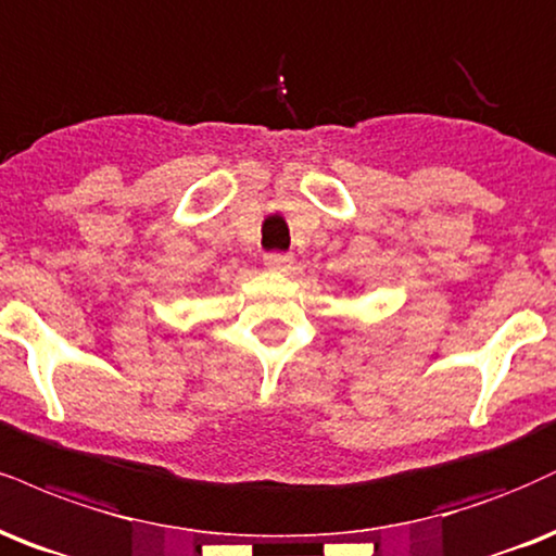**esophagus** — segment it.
I'll return each instance as SVG.
<instances>
[{"mask_svg":"<svg viewBox=\"0 0 556 556\" xmlns=\"http://www.w3.org/2000/svg\"><path fill=\"white\" fill-rule=\"evenodd\" d=\"M264 264H266V269H271V271H287L292 264V256L282 251H271L264 256Z\"/></svg>","mask_w":556,"mask_h":556,"instance_id":"esophagus-1","label":"esophagus"}]
</instances>
